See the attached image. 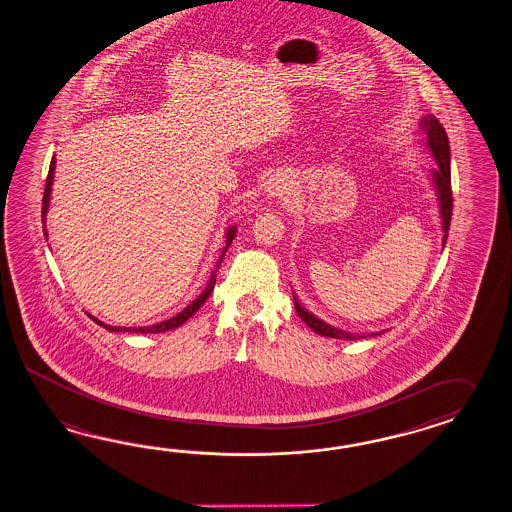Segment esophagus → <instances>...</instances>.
I'll use <instances>...</instances> for the list:
<instances>
[{
	"label": "esophagus",
	"mask_w": 512,
	"mask_h": 512,
	"mask_svg": "<svg viewBox=\"0 0 512 512\" xmlns=\"http://www.w3.org/2000/svg\"><path fill=\"white\" fill-rule=\"evenodd\" d=\"M286 189H288V184H286V180L280 178V176H275V178H271V180L267 182V195H269V197H282V195L286 193Z\"/></svg>",
	"instance_id": "obj_1"
}]
</instances>
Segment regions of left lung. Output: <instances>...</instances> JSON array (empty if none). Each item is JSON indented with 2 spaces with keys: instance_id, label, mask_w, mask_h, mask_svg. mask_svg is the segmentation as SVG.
I'll return each mask as SVG.
<instances>
[{
  "instance_id": "obj_1",
  "label": "left lung",
  "mask_w": 512,
  "mask_h": 512,
  "mask_svg": "<svg viewBox=\"0 0 512 512\" xmlns=\"http://www.w3.org/2000/svg\"><path fill=\"white\" fill-rule=\"evenodd\" d=\"M421 128L427 133V146L431 148L434 159L438 163V169L431 172L436 193H438V202H440V215H442V228H444V245H446L447 230L451 224V213H453V193H451V152H449V139H447L446 130L440 124V120L429 115V117L421 118ZM295 310L301 315L302 321L312 328L317 334L327 336V338H336V340H358V338H366V336H356L349 334L345 330L327 325L325 321L317 319L315 315L306 312L302 308L299 301L295 299ZM379 334V332H377ZM375 336V334H371Z\"/></svg>"
}]
</instances>
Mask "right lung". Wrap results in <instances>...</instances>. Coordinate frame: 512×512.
I'll use <instances>...</instances> for the list:
<instances>
[{
	"label": "right lung",
	"instance_id": "right-lung-1",
	"mask_svg": "<svg viewBox=\"0 0 512 512\" xmlns=\"http://www.w3.org/2000/svg\"><path fill=\"white\" fill-rule=\"evenodd\" d=\"M53 171H55V158H52V163H50V171H48L46 187H44V197H42V224H44V236L46 237H48V232H46V213H48L50 195H52ZM234 236H236V228H228V232H226V247H224L223 254H221V258H219L217 265H215L213 273H211L208 286H206V289L198 295L197 299L191 302V304H189L185 310H182L180 314L174 315V317L167 319V321H161L158 325H152V327H109V325H104L102 321H98L96 317H92V321H96L100 327L107 328L109 332H141V334H150V332H154V334H156V332H165V330H172V328H178L180 325H184L185 321H187L191 315L195 314L198 308H200V306L206 302V299L210 297L211 291L215 288V276H217V269L221 267L224 254H226V250L230 247V243H232Z\"/></svg>",
	"mask_w": 512,
	"mask_h": 512
}]
</instances>
